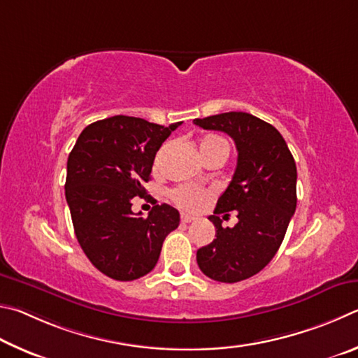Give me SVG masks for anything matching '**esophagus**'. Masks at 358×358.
Wrapping results in <instances>:
<instances>
[{"instance_id": "34e87169", "label": "esophagus", "mask_w": 358, "mask_h": 358, "mask_svg": "<svg viewBox=\"0 0 358 358\" xmlns=\"http://www.w3.org/2000/svg\"><path fill=\"white\" fill-rule=\"evenodd\" d=\"M193 220H195V217H193V215H189V214L180 215V222H182V223H192Z\"/></svg>"}]
</instances>
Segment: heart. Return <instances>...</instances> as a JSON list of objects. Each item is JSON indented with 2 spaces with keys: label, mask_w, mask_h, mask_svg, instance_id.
Wrapping results in <instances>:
<instances>
[{
  "label": "heart",
  "mask_w": 358,
  "mask_h": 358,
  "mask_svg": "<svg viewBox=\"0 0 358 358\" xmlns=\"http://www.w3.org/2000/svg\"><path fill=\"white\" fill-rule=\"evenodd\" d=\"M199 150H201L203 159L214 152H223L227 154L229 152V146L228 141L224 140L222 136L217 135H208L204 136L201 143H199ZM163 152H165V148H163L159 154H157L155 162L159 163L160 159L163 157ZM210 195L209 190L201 189V187L196 185H179L171 192V199L185 210H196L203 206V203L208 199V196Z\"/></svg>",
  "instance_id": "1"
}]
</instances>
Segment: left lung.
Wrapping results in <instances>:
<instances>
[{
	"mask_svg": "<svg viewBox=\"0 0 358 358\" xmlns=\"http://www.w3.org/2000/svg\"><path fill=\"white\" fill-rule=\"evenodd\" d=\"M193 124L224 131L237 148L233 180L209 217L217 239L196 252L206 277L237 283L261 272L285 239L297 206L296 162L280 131L250 113H222L193 119ZM231 210L240 222L223 229L217 215Z\"/></svg>",
	"mask_w": 358,
	"mask_h": 358,
	"instance_id": "left-lung-1",
	"label": "left lung"
}]
</instances>
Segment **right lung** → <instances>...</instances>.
I'll return each instance as SVG.
<instances>
[{
  "instance_id": "obj_1",
  "label": "right lung",
  "mask_w": 358,
  "mask_h": 358,
  "mask_svg": "<svg viewBox=\"0 0 358 358\" xmlns=\"http://www.w3.org/2000/svg\"><path fill=\"white\" fill-rule=\"evenodd\" d=\"M180 122L113 116L81 131L67 159L66 199L75 236L92 266L106 277L131 281L155 267L165 237L179 227V212L155 204L144 218L131 199L144 196L162 143Z\"/></svg>"
}]
</instances>
